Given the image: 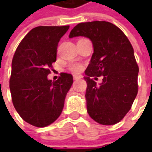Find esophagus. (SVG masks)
<instances>
[{"mask_svg":"<svg viewBox=\"0 0 152 152\" xmlns=\"http://www.w3.org/2000/svg\"><path fill=\"white\" fill-rule=\"evenodd\" d=\"M82 78V76L81 75H73V79L74 80H79Z\"/></svg>","mask_w":152,"mask_h":152,"instance_id":"34e87169","label":"esophagus"}]
</instances>
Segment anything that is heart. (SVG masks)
<instances>
[{
	"mask_svg": "<svg viewBox=\"0 0 152 152\" xmlns=\"http://www.w3.org/2000/svg\"><path fill=\"white\" fill-rule=\"evenodd\" d=\"M70 69H71V71H73V73H79L82 70V66L80 64H78V63H74V64H72L70 66Z\"/></svg>",
	"mask_w": 152,
	"mask_h": 152,
	"instance_id": "heart-1",
	"label": "heart"
}]
</instances>
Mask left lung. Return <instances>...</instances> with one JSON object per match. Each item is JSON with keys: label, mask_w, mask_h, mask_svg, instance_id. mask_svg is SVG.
Masks as SVG:
<instances>
[{"label": "left lung", "mask_w": 152, "mask_h": 152, "mask_svg": "<svg viewBox=\"0 0 152 152\" xmlns=\"http://www.w3.org/2000/svg\"><path fill=\"white\" fill-rule=\"evenodd\" d=\"M90 39L94 52L85 70L87 112L100 124L113 125L130 110L138 93V67L134 49L119 28L106 21L77 24L69 38ZM103 76L99 85L91 77Z\"/></svg>", "instance_id": "1"}]
</instances>
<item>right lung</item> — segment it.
<instances>
[{
    "instance_id": "right-lung-1",
    "label": "right lung",
    "mask_w": 152,
    "mask_h": 152,
    "mask_svg": "<svg viewBox=\"0 0 152 152\" xmlns=\"http://www.w3.org/2000/svg\"><path fill=\"white\" fill-rule=\"evenodd\" d=\"M69 26H39L23 39L12 62L10 91L16 111L31 125L43 128L61 115L73 76L61 73L48 79L60 39Z\"/></svg>"
}]
</instances>
